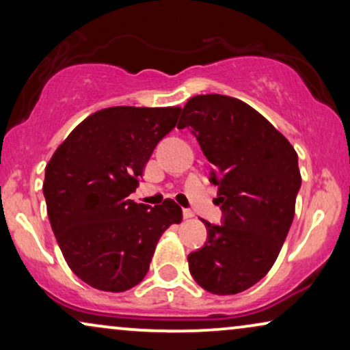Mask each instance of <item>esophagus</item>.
Segmentation results:
<instances>
[{
	"label": "esophagus",
	"instance_id": "esophagus-1",
	"mask_svg": "<svg viewBox=\"0 0 350 350\" xmlns=\"http://www.w3.org/2000/svg\"><path fill=\"white\" fill-rule=\"evenodd\" d=\"M194 217V212L193 210H189V208H183V218L185 219H189V218H193Z\"/></svg>",
	"mask_w": 350,
	"mask_h": 350
}]
</instances>
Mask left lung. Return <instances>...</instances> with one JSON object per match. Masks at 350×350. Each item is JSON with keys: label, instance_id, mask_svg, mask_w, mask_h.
Masks as SVG:
<instances>
[{"label": "left lung", "instance_id": "left-lung-1", "mask_svg": "<svg viewBox=\"0 0 350 350\" xmlns=\"http://www.w3.org/2000/svg\"><path fill=\"white\" fill-rule=\"evenodd\" d=\"M188 127L213 164L221 224L204 221L207 242L188 255L189 272L213 295H236L265 277L279 256L301 188L298 154L250 105L219 94L196 95L178 129Z\"/></svg>", "mask_w": 350, "mask_h": 350}]
</instances>
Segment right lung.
I'll return each instance as SVG.
<instances>
[{"label": "right lung", "mask_w": 350, "mask_h": 350, "mask_svg": "<svg viewBox=\"0 0 350 350\" xmlns=\"http://www.w3.org/2000/svg\"><path fill=\"white\" fill-rule=\"evenodd\" d=\"M180 113L176 107L100 109L46 165L52 231L70 269L94 288L119 293L140 284L162 232L183 218L172 199L154 207L129 199Z\"/></svg>", "instance_id": "right-lung-1"}]
</instances>
